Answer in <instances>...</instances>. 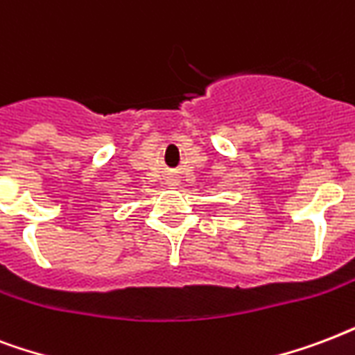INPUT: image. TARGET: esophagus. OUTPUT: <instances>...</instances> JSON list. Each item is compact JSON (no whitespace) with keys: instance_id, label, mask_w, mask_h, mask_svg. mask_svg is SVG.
I'll use <instances>...</instances> for the list:
<instances>
[{"instance_id":"34e87169","label":"esophagus","mask_w":355,"mask_h":355,"mask_svg":"<svg viewBox=\"0 0 355 355\" xmlns=\"http://www.w3.org/2000/svg\"><path fill=\"white\" fill-rule=\"evenodd\" d=\"M168 183H170V187H172V185H175V180H170Z\"/></svg>"}]
</instances>
